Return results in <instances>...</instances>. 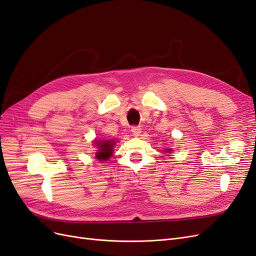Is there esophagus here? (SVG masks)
<instances>
[{"label": "esophagus", "instance_id": "esophagus-1", "mask_svg": "<svg viewBox=\"0 0 256 256\" xmlns=\"http://www.w3.org/2000/svg\"><path fill=\"white\" fill-rule=\"evenodd\" d=\"M131 132H132V134L134 136H138L141 134V128L138 126H134L132 128H131Z\"/></svg>", "mask_w": 256, "mask_h": 256}]
</instances>
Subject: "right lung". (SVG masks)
Masks as SVG:
<instances>
[{"instance_id": "right-lung-1", "label": "right lung", "mask_w": 256, "mask_h": 256, "mask_svg": "<svg viewBox=\"0 0 256 256\" xmlns=\"http://www.w3.org/2000/svg\"><path fill=\"white\" fill-rule=\"evenodd\" d=\"M95 144L98 147V150L96 152V158L99 161H106L112 156L115 142H113L112 140H106L102 142H95Z\"/></svg>"}]
</instances>
